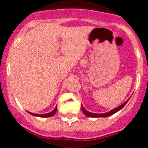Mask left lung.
I'll list each match as a JSON object with an SVG mask.
<instances>
[{
  "label": "left lung",
  "instance_id": "left-lung-1",
  "mask_svg": "<svg viewBox=\"0 0 148 148\" xmlns=\"http://www.w3.org/2000/svg\"><path fill=\"white\" fill-rule=\"evenodd\" d=\"M128 100L126 101L125 102H124V103L122 104L121 106H118V107L116 108L111 110L110 111H109V112L105 113V114H94V113L89 112V111H88V110H86V109L84 108V107L82 106V110L85 115H86L87 116H89V117H107V116H110V115H113V114H114L115 113H116L117 111H119V110H121V109H122L124 106H125L126 103H127V101Z\"/></svg>",
  "mask_w": 148,
  "mask_h": 148
}]
</instances>
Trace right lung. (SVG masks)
Segmentation results:
<instances>
[{"mask_svg":"<svg viewBox=\"0 0 148 148\" xmlns=\"http://www.w3.org/2000/svg\"><path fill=\"white\" fill-rule=\"evenodd\" d=\"M57 110H58V107L56 106L55 108L54 109V110L51 111V112L50 113H48V114H33V113H31V112H29L28 111V113L30 114H32V115L33 116H39V117H51L52 116H54V114H56V112H57Z\"/></svg>","mask_w":148,"mask_h":148,"instance_id":"right-lung-1","label":"right lung"}]
</instances>
